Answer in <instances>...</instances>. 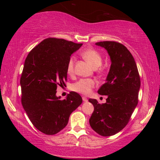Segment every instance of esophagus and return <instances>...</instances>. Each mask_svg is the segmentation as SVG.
Segmentation results:
<instances>
[{"label": "esophagus", "mask_w": 160, "mask_h": 160, "mask_svg": "<svg viewBox=\"0 0 160 160\" xmlns=\"http://www.w3.org/2000/svg\"><path fill=\"white\" fill-rule=\"evenodd\" d=\"M82 100H83L84 102H88V98H86L85 97H82Z\"/></svg>", "instance_id": "1"}]
</instances>
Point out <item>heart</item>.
<instances>
[{
  "mask_svg": "<svg viewBox=\"0 0 160 160\" xmlns=\"http://www.w3.org/2000/svg\"><path fill=\"white\" fill-rule=\"evenodd\" d=\"M81 55L94 68H97L101 66L102 57L101 54L97 50L93 48H88L82 51ZM75 63V58L74 56H72L70 58L67 65V72L70 75L74 73ZM94 85H95V81L92 79H81L72 85V89L77 92L88 94L91 92L92 89L94 88Z\"/></svg>",
  "mask_w": 160,
  "mask_h": 160,
  "instance_id": "heart-1",
  "label": "heart"
}]
</instances>
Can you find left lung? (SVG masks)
I'll use <instances>...</instances> for the list:
<instances>
[{"label":"left lung","mask_w":160,"mask_h":160,"mask_svg":"<svg viewBox=\"0 0 160 160\" xmlns=\"http://www.w3.org/2000/svg\"><path fill=\"white\" fill-rule=\"evenodd\" d=\"M95 44L107 50L112 64L106 82L97 92L108 97L107 102L100 104L97 99H89L94 106L89 121L99 135L111 136L128 123L138 102L140 79L134 58L125 46L108 41Z\"/></svg>","instance_id":"8db88e82"}]
</instances>
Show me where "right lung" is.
<instances>
[{
    "instance_id": "1",
    "label": "right lung",
    "mask_w": 160,
    "mask_h": 160,
    "mask_svg": "<svg viewBox=\"0 0 160 160\" xmlns=\"http://www.w3.org/2000/svg\"><path fill=\"white\" fill-rule=\"evenodd\" d=\"M82 44L48 38L27 56L20 78L22 104L37 129L54 135L66 126L71 113L82 104L79 94L71 92L66 99L56 96L58 85H65L67 65Z\"/></svg>"
}]
</instances>
